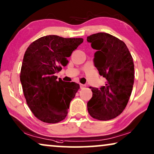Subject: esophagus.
I'll use <instances>...</instances> for the list:
<instances>
[{
  "label": "esophagus",
  "instance_id": "esophagus-1",
  "mask_svg": "<svg viewBox=\"0 0 154 154\" xmlns=\"http://www.w3.org/2000/svg\"><path fill=\"white\" fill-rule=\"evenodd\" d=\"M80 87H81V89H84V88L86 87V85H82V84H80Z\"/></svg>",
  "mask_w": 154,
  "mask_h": 154
}]
</instances>
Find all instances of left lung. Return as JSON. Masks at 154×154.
I'll list each match as a JSON object with an SVG mask.
<instances>
[{
  "label": "left lung",
  "instance_id": "obj_1",
  "mask_svg": "<svg viewBox=\"0 0 154 154\" xmlns=\"http://www.w3.org/2000/svg\"><path fill=\"white\" fill-rule=\"evenodd\" d=\"M94 54V65L106 79L100 89L91 88L92 98L87 103L90 116L98 120H109L121 114L132 93L134 79L132 57L126 44L104 32L88 36Z\"/></svg>",
  "mask_w": 154,
  "mask_h": 154
}]
</instances>
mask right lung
I'll use <instances>...</instances> for the list:
<instances>
[{"label": "right lung", "instance_id": "obj_1", "mask_svg": "<svg viewBox=\"0 0 154 154\" xmlns=\"http://www.w3.org/2000/svg\"><path fill=\"white\" fill-rule=\"evenodd\" d=\"M83 42L82 38L42 36L31 44L24 53L20 81L26 103L34 116L47 123L66 118L72 99L79 89L55 75L66 66L67 58Z\"/></svg>", "mask_w": 154, "mask_h": 154}]
</instances>
